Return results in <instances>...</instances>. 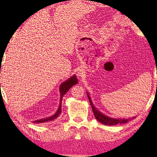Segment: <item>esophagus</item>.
<instances>
[{
    "instance_id": "esophagus-1",
    "label": "esophagus",
    "mask_w": 157,
    "mask_h": 157,
    "mask_svg": "<svg viewBox=\"0 0 157 157\" xmlns=\"http://www.w3.org/2000/svg\"><path fill=\"white\" fill-rule=\"evenodd\" d=\"M80 74H81V73H80ZM79 76H80V75H79Z\"/></svg>"
}]
</instances>
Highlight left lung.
Wrapping results in <instances>:
<instances>
[{
	"label": "left lung",
	"instance_id": "8db88e82",
	"mask_svg": "<svg viewBox=\"0 0 157 157\" xmlns=\"http://www.w3.org/2000/svg\"><path fill=\"white\" fill-rule=\"evenodd\" d=\"M87 96H88V98L89 99L90 103V105H91L92 109V111H93V113H94L96 119H97L99 122L102 123V124H105L106 125H115L117 124H123V123H125L128 121H130L131 119L135 118V117H132L129 119L112 118V117H109L107 115H105L101 111H99L95 107V106L93 105L92 99L90 98V96L89 93L88 92H87Z\"/></svg>",
	"mask_w": 157,
	"mask_h": 157
}]
</instances>
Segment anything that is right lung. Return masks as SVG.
Segmentation results:
<instances>
[{"instance_id":"1","label":"right lung","mask_w":157,"mask_h":157,"mask_svg":"<svg viewBox=\"0 0 157 157\" xmlns=\"http://www.w3.org/2000/svg\"><path fill=\"white\" fill-rule=\"evenodd\" d=\"M78 83V80L77 79V77L75 75H73L71 76V78H69L68 79H67L65 82H63L62 84L60 85L59 87V91H60V103H59V108L57 109V111H56L54 115H52L50 117H48L46 118H42L41 119H38V120H36V121H33V123H45V122H49L53 121V120L56 119L58 117L59 115L61 114V102H62V100L63 97L67 92L69 91V90L73 86L75 85L76 84Z\"/></svg>"}]
</instances>
